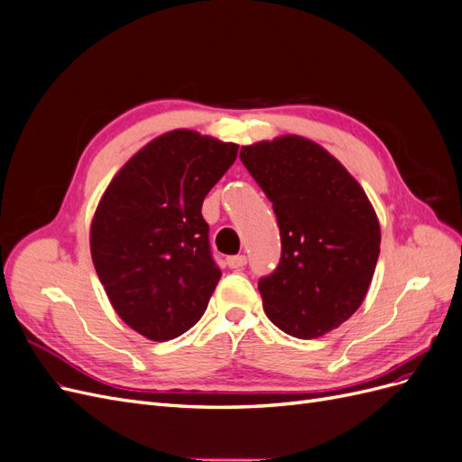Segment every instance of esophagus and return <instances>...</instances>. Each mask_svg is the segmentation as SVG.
Listing matches in <instances>:
<instances>
[{
	"label": "esophagus",
	"mask_w": 462,
	"mask_h": 462,
	"mask_svg": "<svg viewBox=\"0 0 462 462\" xmlns=\"http://www.w3.org/2000/svg\"><path fill=\"white\" fill-rule=\"evenodd\" d=\"M227 265L231 270H243L246 265V256L239 254V256H229L227 258Z\"/></svg>",
	"instance_id": "1"
}]
</instances>
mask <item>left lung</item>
Masks as SVG:
<instances>
[{
    "instance_id": "obj_1",
    "label": "left lung",
    "mask_w": 462,
    "mask_h": 462,
    "mask_svg": "<svg viewBox=\"0 0 462 462\" xmlns=\"http://www.w3.org/2000/svg\"><path fill=\"white\" fill-rule=\"evenodd\" d=\"M241 162L273 204L282 233V260L258 282L263 310L292 337H321L365 300L380 221L356 179L309 138L243 146Z\"/></svg>"
}]
</instances>
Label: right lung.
<instances>
[{"label":"right lung","instance_id":"obj_1","mask_svg":"<svg viewBox=\"0 0 462 462\" xmlns=\"http://www.w3.org/2000/svg\"><path fill=\"white\" fill-rule=\"evenodd\" d=\"M236 150L197 131L165 133L121 167L96 208V273L119 318L152 341L189 331L216 291L202 202Z\"/></svg>","mask_w":462,"mask_h":462}]
</instances>
